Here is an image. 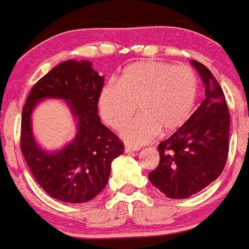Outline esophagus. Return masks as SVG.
<instances>
[{"mask_svg": "<svg viewBox=\"0 0 249 249\" xmlns=\"http://www.w3.org/2000/svg\"><path fill=\"white\" fill-rule=\"evenodd\" d=\"M140 150L139 146H131V145H125V152H136V151Z\"/></svg>", "mask_w": 249, "mask_h": 249, "instance_id": "esophagus-1", "label": "esophagus"}]
</instances>
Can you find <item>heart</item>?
I'll return each instance as SVG.
<instances>
[{"instance_id":"1","label":"heart","mask_w":249,"mask_h":249,"mask_svg":"<svg viewBox=\"0 0 249 249\" xmlns=\"http://www.w3.org/2000/svg\"><path fill=\"white\" fill-rule=\"evenodd\" d=\"M198 96V78L188 66L168 62H136L123 71L118 85L101 89L98 108L102 119L120 130L139 111V117L124 127L122 136L130 143H145L155 136L172 134L192 117Z\"/></svg>"}]
</instances>
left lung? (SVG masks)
I'll return each mask as SVG.
<instances>
[{
    "label": "left lung",
    "mask_w": 249,
    "mask_h": 249,
    "mask_svg": "<svg viewBox=\"0 0 249 249\" xmlns=\"http://www.w3.org/2000/svg\"><path fill=\"white\" fill-rule=\"evenodd\" d=\"M205 86V99L180 129L159 145L160 164L148 179L167 198L185 199L217 179L227 161L230 113L210 70L192 60Z\"/></svg>",
    "instance_id": "1"
}]
</instances>
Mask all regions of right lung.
<instances>
[{"instance_id":"add662e5","label":"right lung","mask_w":249,"mask_h":249,"mask_svg":"<svg viewBox=\"0 0 249 249\" xmlns=\"http://www.w3.org/2000/svg\"><path fill=\"white\" fill-rule=\"evenodd\" d=\"M104 77L87 60H67L41 77L30 90L22 111L20 150L34 179L50 195L65 203H86L107 185L114 159L124 145L104 126L98 115V98ZM62 99L76 119L75 139L61 150L40 147L31 131V114L39 101Z\"/></svg>"}]
</instances>
